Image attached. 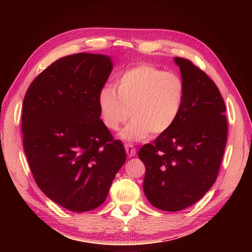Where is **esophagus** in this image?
<instances>
[{
  "instance_id": "obj_1",
  "label": "esophagus",
  "mask_w": 252,
  "mask_h": 252,
  "mask_svg": "<svg viewBox=\"0 0 252 252\" xmlns=\"http://www.w3.org/2000/svg\"><path fill=\"white\" fill-rule=\"evenodd\" d=\"M125 148H126V152L127 154V156L129 157H133L135 156L136 154V148L132 145V144H126L125 145Z\"/></svg>"
}]
</instances>
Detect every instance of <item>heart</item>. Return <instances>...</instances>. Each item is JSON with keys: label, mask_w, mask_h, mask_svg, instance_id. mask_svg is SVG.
Instances as JSON below:
<instances>
[{"label": "heart", "mask_w": 252, "mask_h": 252, "mask_svg": "<svg viewBox=\"0 0 252 252\" xmlns=\"http://www.w3.org/2000/svg\"><path fill=\"white\" fill-rule=\"evenodd\" d=\"M184 94L185 85L179 74L140 63L121 73L117 90L111 85L100 90V120L107 129L117 131L132 115L120 134L126 141L144 140L151 132L160 135L178 119Z\"/></svg>", "instance_id": "obj_1"}]
</instances>
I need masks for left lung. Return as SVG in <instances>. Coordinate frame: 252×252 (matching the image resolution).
Masks as SVG:
<instances>
[{
	"mask_svg": "<svg viewBox=\"0 0 252 252\" xmlns=\"http://www.w3.org/2000/svg\"><path fill=\"white\" fill-rule=\"evenodd\" d=\"M185 85L175 123L138 157L145 164L143 189L163 211L194 205L217 180L227 140L225 104L216 83L189 60L175 57Z\"/></svg>",
	"mask_w": 252,
	"mask_h": 252,
	"instance_id": "left-lung-1",
	"label": "left lung"
}]
</instances>
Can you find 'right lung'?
<instances>
[{"mask_svg":"<svg viewBox=\"0 0 252 252\" xmlns=\"http://www.w3.org/2000/svg\"><path fill=\"white\" fill-rule=\"evenodd\" d=\"M111 69L105 55H68L36 76L25 95L21 130L32 175L70 211L100 206L126 162L121 141L100 120L98 94Z\"/></svg>","mask_w":252,"mask_h":252,"instance_id":"right-lung-1","label":"right lung"}]
</instances>
